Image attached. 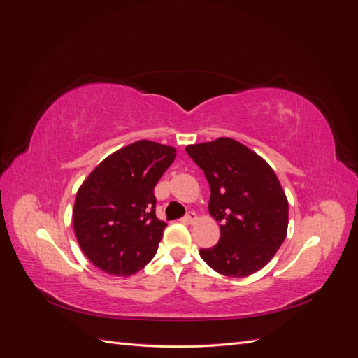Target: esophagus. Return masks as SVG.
I'll list each match as a JSON object with an SVG mask.
<instances>
[{
    "mask_svg": "<svg viewBox=\"0 0 358 358\" xmlns=\"http://www.w3.org/2000/svg\"><path fill=\"white\" fill-rule=\"evenodd\" d=\"M183 221H185L187 224H194V222L197 221V215L194 213V212H189V213L185 216V218H183Z\"/></svg>",
    "mask_w": 358,
    "mask_h": 358,
    "instance_id": "obj_1",
    "label": "esophagus"
}]
</instances>
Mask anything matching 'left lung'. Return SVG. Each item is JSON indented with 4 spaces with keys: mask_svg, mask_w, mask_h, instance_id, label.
Returning <instances> with one entry per match:
<instances>
[{
    "mask_svg": "<svg viewBox=\"0 0 358 358\" xmlns=\"http://www.w3.org/2000/svg\"><path fill=\"white\" fill-rule=\"evenodd\" d=\"M188 155L210 187L209 213L220 221V242L200 249L206 264L245 278L275 257L288 230V200L273 169L230 137L189 145Z\"/></svg>",
    "mask_w": 358,
    "mask_h": 358,
    "instance_id": "left-lung-1",
    "label": "left lung"
}]
</instances>
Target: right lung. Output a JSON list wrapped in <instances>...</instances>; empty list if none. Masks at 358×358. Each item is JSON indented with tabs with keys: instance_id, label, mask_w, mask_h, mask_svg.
Instances as JSON below:
<instances>
[{
	"instance_id": "obj_1",
	"label": "right lung",
	"mask_w": 358,
	"mask_h": 358,
	"mask_svg": "<svg viewBox=\"0 0 358 358\" xmlns=\"http://www.w3.org/2000/svg\"><path fill=\"white\" fill-rule=\"evenodd\" d=\"M176 149L138 140L104 158L76 194L73 227L90 262L113 276H129L157 254L166 222L155 215L154 188Z\"/></svg>"
}]
</instances>
